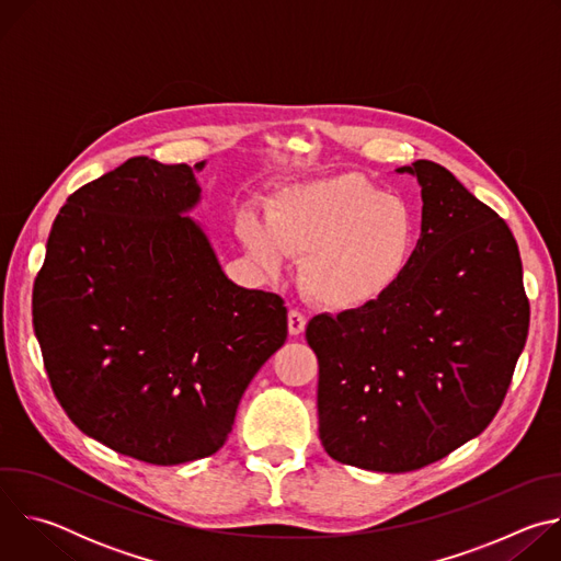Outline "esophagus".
Returning a JSON list of instances; mask_svg holds the SVG:
<instances>
[{
	"label": "esophagus",
	"mask_w": 561,
	"mask_h": 561,
	"mask_svg": "<svg viewBox=\"0 0 561 561\" xmlns=\"http://www.w3.org/2000/svg\"><path fill=\"white\" fill-rule=\"evenodd\" d=\"M306 329V314L299 310H288V333L301 335Z\"/></svg>",
	"instance_id": "34e87169"
}]
</instances>
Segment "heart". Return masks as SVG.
Instances as JSON below:
<instances>
[{
	"label": "heart",
	"instance_id": "obj_1",
	"mask_svg": "<svg viewBox=\"0 0 561 561\" xmlns=\"http://www.w3.org/2000/svg\"><path fill=\"white\" fill-rule=\"evenodd\" d=\"M251 257L279 273L301 255L304 293L331 310H357L383 299L413 266L420 221L413 206L364 175L346 173L286 191L268 210L239 217Z\"/></svg>",
	"mask_w": 561,
	"mask_h": 561
}]
</instances>
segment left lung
Wrapping results in <instances>:
<instances>
[{
	"mask_svg": "<svg viewBox=\"0 0 561 561\" xmlns=\"http://www.w3.org/2000/svg\"><path fill=\"white\" fill-rule=\"evenodd\" d=\"M397 171L422 186L413 266L377 304L306 327L324 450L379 472L424 468L482 433L530 322L508 224L428 159Z\"/></svg>",
	"mask_w": 561,
	"mask_h": 561,
	"instance_id": "1",
	"label": "left lung"
}]
</instances>
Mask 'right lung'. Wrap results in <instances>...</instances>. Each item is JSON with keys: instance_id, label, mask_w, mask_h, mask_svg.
Segmentation results:
<instances>
[{"instance_id": "obj_1", "label": "right lung", "mask_w": 561, "mask_h": 561, "mask_svg": "<svg viewBox=\"0 0 561 561\" xmlns=\"http://www.w3.org/2000/svg\"><path fill=\"white\" fill-rule=\"evenodd\" d=\"M199 193L188 164L130 157L66 199L33 286L35 337L70 422L157 466L217 453L288 335L284 299L232 284L184 217Z\"/></svg>"}]
</instances>
